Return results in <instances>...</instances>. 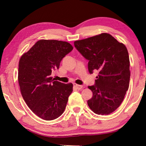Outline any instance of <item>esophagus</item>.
Returning <instances> with one entry per match:
<instances>
[{
    "instance_id": "1",
    "label": "esophagus",
    "mask_w": 146,
    "mask_h": 146,
    "mask_svg": "<svg viewBox=\"0 0 146 146\" xmlns=\"http://www.w3.org/2000/svg\"><path fill=\"white\" fill-rule=\"evenodd\" d=\"M74 86L75 88H77L78 90H81V89L83 88V86L76 84H75V83L74 84Z\"/></svg>"
}]
</instances>
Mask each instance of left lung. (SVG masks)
Segmentation results:
<instances>
[{"label":"left lung","mask_w":146,"mask_h":146,"mask_svg":"<svg viewBox=\"0 0 146 146\" xmlns=\"http://www.w3.org/2000/svg\"><path fill=\"white\" fill-rule=\"evenodd\" d=\"M74 46L88 60L90 74L97 70L95 85L88 86L93 93L88 105L95 113L108 115L122 102L128 90L130 71L127 50L108 33L76 40Z\"/></svg>","instance_id":"1"}]
</instances>
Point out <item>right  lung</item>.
<instances>
[{
    "mask_svg": "<svg viewBox=\"0 0 146 146\" xmlns=\"http://www.w3.org/2000/svg\"><path fill=\"white\" fill-rule=\"evenodd\" d=\"M70 44L56 40H40L21 57L18 80L24 100L33 113L44 120H53L62 114L72 83L54 81L52 72L72 50Z\"/></svg>",
    "mask_w": 146,
    "mask_h": 146,
    "instance_id": "add662e5",
    "label": "right lung"
}]
</instances>
